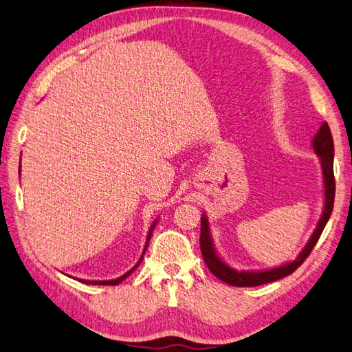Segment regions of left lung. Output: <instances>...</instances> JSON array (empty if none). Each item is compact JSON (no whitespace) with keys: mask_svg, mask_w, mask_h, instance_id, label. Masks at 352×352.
<instances>
[{"mask_svg":"<svg viewBox=\"0 0 352 352\" xmlns=\"http://www.w3.org/2000/svg\"><path fill=\"white\" fill-rule=\"evenodd\" d=\"M314 148L318 156L321 157V166L324 174V187H325V207L322 217L318 223L314 235L310 236L307 246L300 253L298 258L294 263L285 264L282 267H277L273 270H267V272H235L231 267H228L222 259H220L213 249V241H211L210 231H208V222L207 217H201V252L204 261L208 267V270L213 273L217 279L222 282L232 285V287H259V285L276 282L282 279L285 276L292 274L296 270L305 263L306 258L310 255V252L315 248V244L320 240V236L324 231V228L329 222L333 211L334 204V193H336V182H334V173H333V157H334V144L333 136L330 132V127L327 122L318 130L316 136L314 138Z\"/></svg>","mask_w":352,"mask_h":352,"instance_id":"8db88e82","label":"left lung"}]
</instances>
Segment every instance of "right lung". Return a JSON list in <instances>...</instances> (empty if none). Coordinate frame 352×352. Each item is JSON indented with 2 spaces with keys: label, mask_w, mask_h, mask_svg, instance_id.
I'll list each match as a JSON object with an SVG mask.
<instances>
[{
  "label": "right lung",
  "mask_w": 352,
  "mask_h": 352,
  "mask_svg": "<svg viewBox=\"0 0 352 352\" xmlns=\"http://www.w3.org/2000/svg\"><path fill=\"white\" fill-rule=\"evenodd\" d=\"M154 225H156V222L153 223V226H151V230H150V234H148V240L150 241V239H151V234H153V230H154ZM148 241H146V244H145V249H144V253H145V250H146V246H148ZM144 253H142V256H141V259L138 261V264L130 270V272H127L126 274H122L121 277H118V279H116V280H103V282H99V280H80V282H84V283H87V285H118V283H121L122 280L126 279V277L130 274V273H133V270H136L138 268V265L141 264V261H142V258H144Z\"/></svg>",
  "instance_id": "right-lung-1"
}]
</instances>
